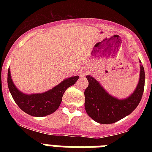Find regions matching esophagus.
I'll list each match as a JSON object with an SVG mask.
<instances>
[{
    "label": "esophagus",
    "mask_w": 152,
    "mask_h": 152,
    "mask_svg": "<svg viewBox=\"0 0 152 152\" xmlns=\"http://www.w3.org/2000/svg\"><path fill=\"white\" fill-rule=\"evenodd\" d=\"M80 76H81V77H84V72H82V73L80 74Z\"/></svg>",
    "instance_id": "34e87169"
}]
</instances>
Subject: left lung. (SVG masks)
Wrapping results in <instances>:
<instances>
[{
  "label": "left lung",
  "instance_id": "8db88e82",
  "mask_svg": "<svg viewBox=\"0 0 152 152\" xmlns=\"http://www.w3.org/2000/svg\"><path fill=\"white\" fill-rule=\"evenodd\" d=\"M141 63V61H139ZM89 84L84 91L85 110L88 116L100 124H111L131 113L142 100L145 87V70L140 64L139 84L129 97L119 100L109 94L97 80L86 76Z\"/></svg>",
  "mask_w": 152,
  "mask_h": 152
}]
</instances>
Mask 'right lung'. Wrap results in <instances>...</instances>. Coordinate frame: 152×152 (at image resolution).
<instances>
[{"mask_svg": "<svg viewBox=\"0 0 152 152\" xmlns=\"http://www.w3.org/2000/svg\"><path fill=\"white\" fill-rule=\"evenodd\" d=\"M78 77L79 76H74L64 79L59 84L46 92L26 94L16 88L11 79L9 68L7 73V85L12 97L23 112L30 116L42 117L50 115L56 111L61 104L64 91L75 84Z\"/></svg>", "mask_w": 152, "mask_h": 152, "instance_id": "1", "label": "right lung"}]
</instances>
